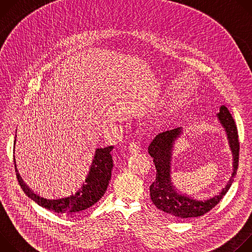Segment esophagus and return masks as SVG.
I'll return each instance as SVG.
<instances>
[{
    "instance_id": "esophagus-1",
    "label": "esophagus",
    "mask_w": 252,
    "mask_h": 252,
    "mask_svg": "<svg viewBox=\"0 0 252 252\" xmlns=\"http://www.w3.org/2000/svg\"><path fill=\"white\" fill-rule=\"evenodd\" d=\"M128 150L130 154H138L140 152V145L138 142H130Z\"/></svg>"
}]
</instances>
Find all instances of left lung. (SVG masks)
Listing matches in <instances>:
<instances>
[{"label":"left lung","mask_w":252,"mask_h":252,"mask_svg":"<svg viewBox=\"0 0 252 252\" xmlns=\"http://www.w3.org/2000/svg\"><path fill=\"white\" fill-rule=\"evenodd\" d=\"M219 122L226 132L228 145L232 154V173L226 186L217 195L206 199H196L178 192L170 181V164L175 141L184 133L183 127L158 133L151 142L148 152L154 158L157 168L156 181L151 185V198L154 204L163 212L175 219L184 220L198 218L217 205L230 189L236 174L239 156L237 128L227 107L221 105L217 115Z\"/></svg>","instance_id":"1"}]
</instances>
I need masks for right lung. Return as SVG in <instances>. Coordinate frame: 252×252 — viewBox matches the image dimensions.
Here are the masks:
<instances>
[{
    "mask_svg": "<svg viewBox=\"0 0 252 252\" xmlns=\"http://www.w3.org/2000/svg\"><path fill=\"white\" fill-rule=\"evenodd\" d=\"M113 149L114 147L112 146L103 149H95L94 157L90 171L86 177V181L76 191L67 195L58 197H43L34 193L22 179L17 168L16 158L14 157L18 182L28 197L32 199L40 206L59 214L75 215L92 207L103 196L107 186H109L112 176V169L114 166V160L111 155Z\"/></svg>",
    "mask_w": 252,
    "mask_h": 252,
    "instance_id": "right-lung-1",
    "label": "right lung"
}]
</instances>
